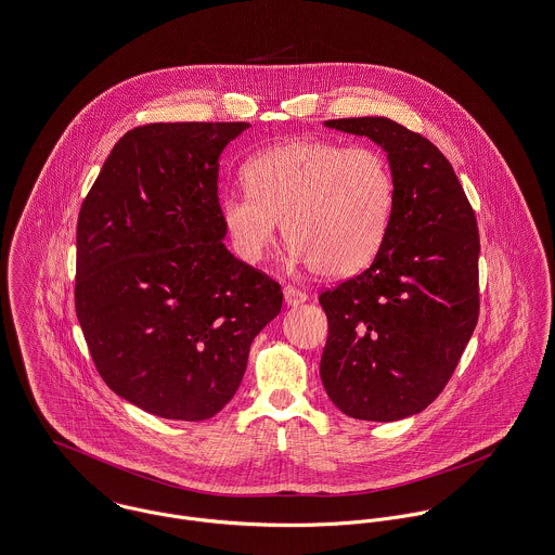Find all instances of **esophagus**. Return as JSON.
<instances>
[{
	"mask_svg": "<svg viewBox=\"0 0 555 555\" xmlns=\"http://www.w3.org/2000/svg\"><path fill=\"white\" fill-rule=\"evenodd\" d=\"M283 294H285V301H287V306H298V304L308 299V294H306V292H301V289L296 287V285H285Z\"/></svg>",
	"mask_w": 555,
	"mask_h": 555,
	"instance_id": "obj_1",
	"label": "esophagus"
}]
</instances>
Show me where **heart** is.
<instances>
[{
    "label": "heart",
    "mask_w": 555,
    "mask_h": 555,
    "mask_svg": "<svg viewBox=\"0 0 555 555\" xmlns=\"http://www.w3.org/2000/svg\"><path fill=\"white\" fill-rule=\"evenodd\" d=\"M243 179L249 192L221 198V221L245 261L266 256L279 221L294 261L321 276L357 274L380 254L395 207V177L376 147L296 139L254 156Z\"/></svg>",
    "instance_id": "b5f03b06"
}]
</instances>
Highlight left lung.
<instances>
[{"mask_svg":"<svg viewBox=\"0 0 555 555\" xmlns=\"http://www.w3.org/2000/svg\"><path fill=\"white\" fill-rule=\"evenodd\" d=\"M325 127L370 137L388 154L395 207L380 254L319 296L330 323L321 380L350 418L418 414L452 378L479 317V232L448 158L388 118Z\"/></svg>","mask_w":555,"mask_h":555,"instance_id":"obj_1","label":"left lung"}]
</instances>
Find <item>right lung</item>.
I'll return each mask as SVG.
<instances>
[{"mask_svg":"<svg viewBox=\"0 0 555 555\" xmlns=\"http://www.w3.org/2000/svg\"><path fill=\"white\" fill-rule=\"evenodd\" d=\"M247 128H132L80 209L76 314L90 357L116 395L160 418L215 416L283 306L281 285L223 245L217 160Z\"/></svg>","mask_w":555,"mask_h":555,"instance_id":"1","label":"right lung"}]
</instances>
